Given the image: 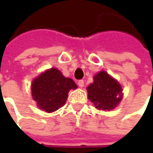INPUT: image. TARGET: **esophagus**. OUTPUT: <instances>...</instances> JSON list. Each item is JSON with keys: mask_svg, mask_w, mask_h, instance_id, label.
<instances>
[{"mask_svg": "<svg viewBox=\"0 0 153 153\" xmlns=\"http://www.w3.org/2000/svg\"><path fill=\"white\" fill-rule=\"evenodd\" d=\"M77 84L79 86L80 88H82L83 86H84V81L83 80H79L78 82H77Z\"/></svg>", "mask_w": 153, "mask_h": 153, "instance_id": "34e87169", "label": "esophagus"}]
</instances>
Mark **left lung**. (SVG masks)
<instances>
[{
    "mask_svg": "<svg viewBox=\"0 0 153 153\" xmlns=\"http://www.w3.org/2000/svg\"><path fill=\"white\" fill-rule=\"evenodd\" d=\"M94 80V82L87 88L90 101L99 110L114 109L123 98L120 84L105 71L99 72Z\"/></svg>",
    "mask_w": 153,
    "mask_h": 153,
    "instance_id": "left-lung-1",
    "label": "left lung"
}]
</instances>
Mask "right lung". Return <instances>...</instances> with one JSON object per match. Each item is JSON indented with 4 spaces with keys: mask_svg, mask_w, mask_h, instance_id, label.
I'll return each mask as SVG.
<instances>
[{
    "mask_svg": "<svg viewBox=\"0 0 153 153\" xmlns=\"http://www.w3.org/2000/svg\"><path fill=\"white\" fill-rule=\"evenodd\" d=\"M76 88L73 80L65 77L59 70L52 68L33 81L31 91L39 108L53 112L65 105L69 91Z\"/></svg>",
    "mask_w": 153,
    "mask_h": 153,
    "instance_id": "1",
    "label": "right lung"
}]
</instances>
